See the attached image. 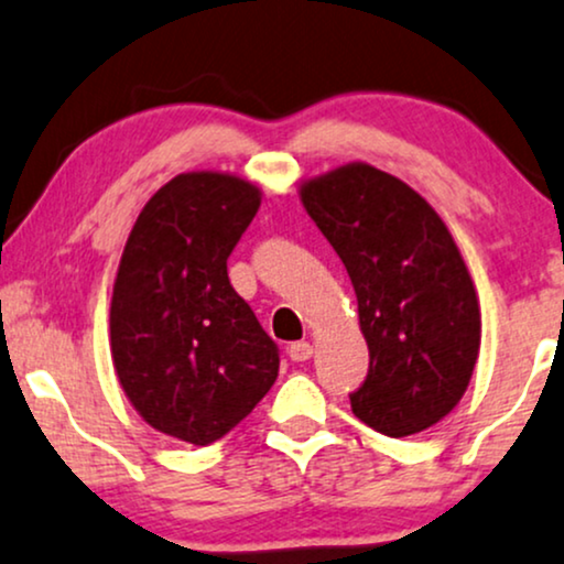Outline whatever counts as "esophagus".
Here are the masks:
<instances>
[{
  "label": "esophagus",
  "mask_w": 564,
  "mask_h": 564,
  "mask_svg": "<svg viewBox=\"0 0 564 564\" xmlns=\"http://www.w3.org/2000/svg\"><path fill=\"white\" fill-rule=\"evenodd\" d=\"M288 352H290V358L301 364V360H308L311 356H314V345H311V343H293L288 347Z\"/></svg>",
  "instance_id": "1"
}]
</instances>
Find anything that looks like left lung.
Listing matches in <instances>:
<instances>
[{
  "label": "left lung",
  "mask_w": 564,
  "mask_h": 564,
  "mask_svg": "<svg viewBox=\"0 0 564 564\" xmlns=\"http://www.w3.org/2000/svg\"><path fill=\"white\" fill-rule=\"evenodd\" d=\"M358 297L368 377L352 413L410 436L463 400L481 347V305L460 250L431 204L400 177L350 162L297 187Z\"/></svg>",
  "instance_id": "1"
}]
</instances>
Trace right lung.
<instances>
[{"label":"right lung","mask_w":564,"mask_h":564,"mask_svg":"<svg viewBox=\"0 0 564 564\" xmlns=\"http://www.w3.org/2000/svg\"><path fill=\"white\" fill-rule=\"evenodd\" d=\"M259 206L250 180L183 172L138 214L117 269L109 347L124 398L196 447L238 426L280 373L276 345L227 276Z\"/></svg>","instance_id":"1"}]
</instances>
